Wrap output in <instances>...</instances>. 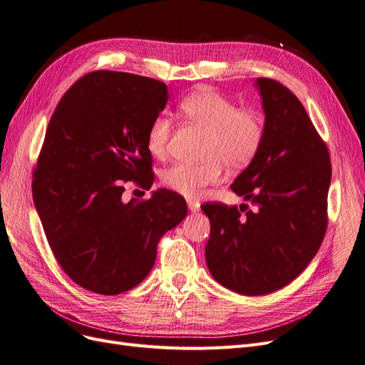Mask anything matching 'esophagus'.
<instances>
[{"label":"esophagus","instance_id":"34e87169","mask_svg":"<svg viewBox=\"0 0 365 365\" xmlns=\"http://www.w3.org/2000/svg\"><path fill=\"white\" fill-rule=\"evenodd\" d=\"M187 205H189V208H190V212H197V210H200V202L197 201H195V200H189L187 201Z\"/></svg>","mask_w":365,"mask_h":365}]
</instances>
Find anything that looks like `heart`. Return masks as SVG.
Here are the masks:
<instances>
[{
  "label": "heart",
  "mask_w": 365,
  "mask_h": 365,
  "mask_svg": "<svg viewBox=\"0 0 365 365\" xmlns=\"http://www.w3.org/2000/svg\"><path fill=\"white\" fill-rule=\"evenodd\" d=\"M180 111L189 123L207 132L201 164L176 163L161 173V182L172 192L197 197L208 185L222 181L225 165L244 170L259 157L264 141V120L254 108L239 106L233 98L213 88H202L180 102ZM172 118L160 113L146 130V148L152 157L168 155Z\"/></svg>",
  "instance_id": "obj_1"
}]
</instances>
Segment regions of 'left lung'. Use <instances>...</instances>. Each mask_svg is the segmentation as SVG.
I'll return each instance as SVG.
<instances>
[{
	"instance_id": "8db88e82",
	"label": "left lung",
	"mask_w": 365,
	"mask_h": 365,
	"mask_svg": "<svg viewBox=\"0 0 365 365\" xmlns=\"http://www.w3.org/2000/svg\"><path fill=\"white\" fill-rule=\"evenodd\" d=\"M264 141L231 184L248 204L205 202L207 267L225 288L263 295L291 283L314 259L327 230L329 149L303 103L283 83L259 77Z\"/></svg>"
}]
</instances>
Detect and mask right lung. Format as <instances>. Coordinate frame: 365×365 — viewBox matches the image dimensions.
Segmentation results:
<instances>
[{
  "instance_id": "1",
  "label": "right lung",
  "mask_w": 365,
  "mask_h": 365,
  "mask_svg": "<svg viewBox=\"0 0 365 365\" xmlns=\"http://www.w3.org/2000/svg\"><path fill=\"white\" fill-rule=\"evenodd\" d=\"M150 77L97 70L62 96L33 170V200L62 271L86 291L117 295L145 280L160 239L187 215L185 200L161 189L121 201L132 181L149 190L150 120L168 102Z\"/></svg>"
}]
</instances>
